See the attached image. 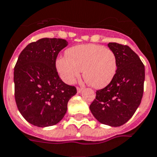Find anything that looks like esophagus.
<instances>
[{"label":"esophagus","mask_w":157,"mask_h":157,"mask_svg":"<svg viewBox=\"0 0 157 157\" xmlns=\"http://www.w3.org/2000/svg\"><path fill=\"white\" fill-rule=\"evenodd\" d=\"M82 90H83V89H82L81 87H77V92H78V93H81Z\"/></svg>","instance_id":"1"}]
</instances>
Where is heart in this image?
<instances>
[{
    "mask_svg": "<svg viewBox=\"0 0 157 157\" xmlns=\"http://www.w3.org/2000/svg\"><path fill=\"white\" fill-rule=\"evenodd\" d=\"M65 56L57 58L56 68L66 83H75L82 70L85 78L96 89L107 86L115 76L117 59L109 48L94 44H81L66 50Z\"/></svg>",
    "mask_w": 157,
    "mask_h": 157,
    "instance_id": "b5f03b06",
    "label": "heart"
}]
</instances>
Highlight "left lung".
Returning <instances> with one entry per match:
<instances>
[{
	"label": "left lung",
	"instance_id": "8db88e82",
	"mask_svg": "<svg viewBox=\"0 0 157 157\" xmlns=\"http://www.w3.org/2000/svg\"><path fill=\"white\" fill-rule=\"evenodd\" d=\"M108 47L116 56L117 71L107 86L96 90L90 109L101 124L119 127L128 121L140 105L144 90L145 67L128 45L109 43Z\"/></svg>",
	"mask_w": 157,
	"mask_h": 157
}]
</instances>
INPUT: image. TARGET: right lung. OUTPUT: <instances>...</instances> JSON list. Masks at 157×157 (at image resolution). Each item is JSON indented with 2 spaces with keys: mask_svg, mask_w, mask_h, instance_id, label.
Wrapping results in <instances>:
<instances>
[{
  "mask_svg": "<svg viewBox=\"0 0 157 157\" xmlns=\"http://www.w3.org/2000/svg\"><path fill=\"white\" fill-rule=\"evenodd\" d=\"M68 43L62 39H39L20 52L14 69L15 103L26 121L37 127L52 126L67 113L76 88L58 76L56 59Z\"/></svg>",
  "mask_w": 157,
  "mask_h": 157,
  "instance_id": "add662e5",
  "label": "right lung"
}]
</instances>
